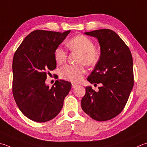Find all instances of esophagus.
Masks as SVG:
<instances>
[{
  "instance_id": "1",
  "label": "esophagus",
  "mask_w": 147,
  "mask_h": 147,
  "mask_svg": "<svg viewBox=\"0 0 147 147\" xmlns=\"http://www.w3.org/2000/svg\"><path fill=\"white\" fill-rule=\"evenodd\" d=\"M78 85L75 84V83H72V87H73V88H76V87H78Z\"/></svg>"
}]
</instances>
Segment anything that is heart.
Returning <instances> with one entry per match:
<instances>
[{"mask_svg": "<svg viewBox=\"0 0 147 147\" xmlns=\"http://www.w3.org/2000/svg\"><path fill=\"white\" fill-rule=\"evenodd\" d=\"M67 47L71 50L80 52L78 62H83L87 65L96 64L100 58L99 51L94 48L93 41L83 35L71 38L67 42ZM54 58L57 64H63L67 59V51L62 47H57L54 51ZM84 73L85 69L82 64H67L60 71L62 79L72 82H79Z\"/></svg>", "mask_w": 147, "mask_h": 147, "instance_id": "obj_1", "label": "heart"}]
</instances>
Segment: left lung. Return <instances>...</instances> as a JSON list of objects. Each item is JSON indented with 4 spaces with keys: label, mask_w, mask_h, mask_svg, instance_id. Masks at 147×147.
Here are the masks:
<instances>
[{
    "label": "left lung",
    "mask_w": 147,
    "mask_h": 147,
    "mask_svg": "<svg viewBox=\"0 0 147 147\" xmlns=\"http://www.w3.org/2000/svg\"><path fill=\"white\" fill-rule=\"evenodd\" d=\"M98 40L100 55L88 77L90 83L102 84L99 91L85 87L82 99L83 111L97 121H106L121 113L134 85L133 62L129 48L119 36L110 29L85 33Z\"/></svg>",
    "instance_id": "left-lung-1"
}]
</instances>
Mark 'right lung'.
<instances>
[{
  "label": "right lung",
  "instance_id": "right-lung-1",
  "mask_svg": "<svg viewBox=\"0 0 147 147\" xmlns=\"http://www.w3.org/2000/svg\"><path fill=\"white\" fill-rule=\"evenodd\" d=\"M71 30H36L25 37L13 60V94L22 113L37 122L53 119L62 110L71 83L56 80L52 87L45 83L49 71L56 68L55 48Z\"/></svg>",
  "mask_w": 147,
  "mask_h": 147
}]
</instances>
